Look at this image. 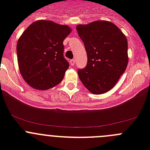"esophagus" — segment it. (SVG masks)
I'll use <instances>...</instances> for the list:
<instances>
[{
  "mask_svg": "<svg viewBox=\"0 0 150 150\" xmlns=\"http://www.w3.org/2000/svg\"><path fill=\"white\" fill-rule=\"evenodd\" d=\"M75 62H76V61L74 60V59H72V60H71V64L72 66H74V64H75Z\"/></svg>",
  "mask_w": 150,
  "mask_h": 150,
  "instance_id": "34e87169",
  "label": "esophagus"
}]
</instances>
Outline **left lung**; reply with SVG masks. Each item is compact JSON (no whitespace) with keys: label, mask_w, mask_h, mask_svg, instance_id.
I'll use <instances>...</instances> for the list:
<instances>
[{"label":"left lung","mask_w":150,"mask_h":150,"mask_svg":"<svg viewBox=\"0 0 150 150\" xmlns=\"http://www.w3.org/2000/svg\"><path fill=\"white\" fill-rule=\"evenodd\" d=\"M76 30L88 56L86 67L78 71V76L90 92L106 93L115 86L128 65L126 37L108 21L78 25Z\"/></svg>","instance_id":"left-lung-1"}]
</instances>
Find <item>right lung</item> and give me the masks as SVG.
<instances>
[{
    "label": "right lung",
    "instance_id": "obj_1",
    "mask_svg": "<svg viewBox=\"0 0 150 150\" xmlns=\"http://www.w3.org/2000/svg\"><path fill=\"white\" fill-rule=\"evenodd\" d=\"M71 28L52 21L30 24L17 42V60L24 80L38 90H47L60 83L69 67L64 58V40Z\"/></svg>",
    "mask_w": 150,
    "mask_h": 150
}]
</instances>
